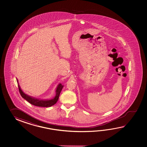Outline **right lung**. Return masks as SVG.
I'll return each instance as SVG.
<instances>
[{"instance_id": "1", "label": "right lung", "mask_w": 147, "mask_h": 147, "mask_svg": "<svg viewBox=\"0 0 147 147\" xmlns=\"http://www.w3.org/2000/svg\"><path fill=\"white\" fill-rule=\"evenodd\" d=\"M17 81L18 85V88H19V92L22 97L25 99V100H27L29 103H31V105H34L35 106L41 107H49L54 105L56 103L57 101L58 100V98L59 97L60 94L63 89V86L61 84H59L58 85L57 87L56 88V96L55 97L50 99V100H43V99H40L36 98L29 96L27 94H25L22 90L21 89L20 87L19 86L18 83V80L17 79Z\"/></svg>"}]
</instances>
